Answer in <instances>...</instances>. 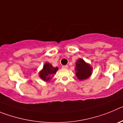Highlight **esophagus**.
I'll list each match as a JSON object with an SVG mask.
<instances>
[{"mask_svg": "<svg viewBox=\"0 0 123 123\" xmlns=\"http://www.w3.org/2000/svg\"><path fill=\"white\" fill-rule=\"evenodd\" d=\"M62 67V68H68V65H63Z\"/></svg>", "mask_w": 123, "mask_h": 123, "instance_id": "34e87169", "label": "esophagus"}]
</instances>
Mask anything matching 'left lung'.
I'll return each mask as SVG.
<instances>
[{
    "label": "left lung",
    "instance_id": "8db88e82",
    "mask_svg": "<svg viewBox=\"0 0 123 123\" xmlns=\"http://www.w3.org/2000/svg\"><path fill=\"white\" fill-rule=\"evenodd\" d=\"M76 76L79 80H84L88 78L92 74V69L89 64L86 63L82 59L79 58L76 63Z\"/></svg>",
    "mask_w": 123,
    "mask_h": 123
}]
</instances>
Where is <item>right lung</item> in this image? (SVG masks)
Listing matches in <instances>:
<instances>
[{
  "label": "right lung",
  "mask_w": 123,
  "mask_h": 123,
  "mask_svg": "<svg viewBox=\"0 0 123 123\" xmlns=\"http://www.w3.org/2000/svg\"><path fill=\"white\" fill-rule=\"evenodd\" d=\"M58 69V68L57 67L54 68L52 67L51 64L46 63L44 65L42 70L40 72V78L43 79L44 81H48L49 80H50V79H52L53 75L56 73Z\"/></svg>",
  "instance_id": "right-lung-1"
}]
</instances>
